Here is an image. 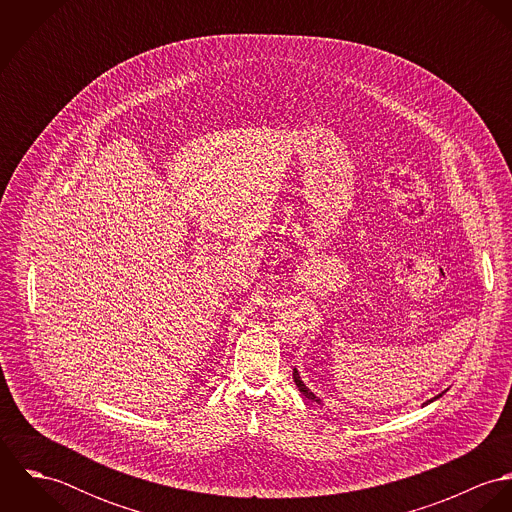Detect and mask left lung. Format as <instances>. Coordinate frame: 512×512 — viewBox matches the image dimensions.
<instances>
[{"instance_id": "obj_1", "label": "left lung", "mask_w": 512, "mask_h": 512, "mask_svg": "<svg viewBox=\"0 0 512 512\" xmlns=\"http://www.w3.org/2000/svg\"><path fill=\"white\" fill-rule=\"evenodd\" d=\"M293 380H295V386L299 388V392H301V394H303L305 398H309V400H315V402H319V400L315 398V394H313V392H311V390H309V388H307V386H305V384L301 382V378H299L297 370H293ZM439 396H441V394H439ZM436 398H438V396H436ZM436 398H434V400H436ZM434 400H430V402H434Z\"/></svg>"}]
</instances>
